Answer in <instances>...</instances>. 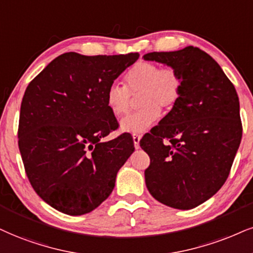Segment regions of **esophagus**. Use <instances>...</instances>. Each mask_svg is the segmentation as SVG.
Wrapping results in <instances>:
<instances>
[{
	"label": "esophagus",
	"instance_id": "obj_1",
	"mask_svg": "<svg viewBox=\"0 0 253 253\" xmlns=\"http://www.w3.org/2000/svg\"><path fill=\"white\" fill-rule=\"evenodd\" d=\"M132 138H133V144H135V148L139 149V141H141V135H138V133H135V135H132Z\"/></svg>",
	"mask_w": 253,
	"mask_h": 253
}]
</instances>
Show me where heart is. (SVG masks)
I'll return each mask as SVG.
<instances>
[{"label": "heart", "mask_w": 253, "mask_h": 253, "mask_svg": "<svg viewBox=\"0 0 253 253\" xmlns=\"http://www.w3.org/2000/svg\"><path fill=\"white\" fill-rule=\"evenodd\" d=\"M123 82L124 85L109 86L105 101L111 114L122 118L131 109V96H138L137 103L142 108L121 124L126 132H144L160 118V109L170 111L182 95V75L170 65L161 68L154 62L139 61L126 71Z\"/></svg>", "instance_id": "heart-1"}]
</instances>
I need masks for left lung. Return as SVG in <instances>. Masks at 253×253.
Wrapping results in <instances>:
<instances>
[{
	"instance_id": "left-lung-1",
	"label": "left lung",
	"mask_w": 253,
	"mask_h": 253,
	"mask_svg": "<svg viewBox=\"0 0 253 253\" xmlns=\"http://www.w3.org/2000/svg\"><path fill=\"white\" fill-rule=\"evenodd\" d=\"M143 57L174 67L183 79L176 107L139 142L150 157L146 188L162 204L189 210L229 177L243 131L238 95L219 64L196 46Z\"/></svg>"
}]
</instances>
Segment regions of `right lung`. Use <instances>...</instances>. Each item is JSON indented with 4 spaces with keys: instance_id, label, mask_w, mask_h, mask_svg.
Segmentation results:
<instances>
[{
    "instance_id": "obj_1",
    "label": "right lung",
    "mask_w": 253,
    "mask_h": 253,
    "mask_svg": "<svg viewBox=\"0 0 253 253\" xmlns=\"http://www.w3.org/2000/svg\"><path fill=\"white\" fill-rule=\"evenodd\" d=\"M138 57V52H65L27 86L18 148L33 189L56 210L71 216L88 213L114 190L118 170L135 146L126 133L101 141L118 127L105 96Z\"/></svg>"
}]
</instances>
